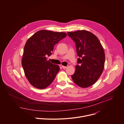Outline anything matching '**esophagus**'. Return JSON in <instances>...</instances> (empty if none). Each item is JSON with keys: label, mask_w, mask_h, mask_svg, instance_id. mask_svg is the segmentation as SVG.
<instances>
[{"label": "esophagus", "mask_w": 124, "mask_h": 124, "mask_svg": "<svg viewBox=\"0 0 124 124\" xmlns=\"http://www.w3.org/2000/svg\"><path fill=\"white\" fill-rule=\"evenodd\" d=\"M62 67L63 68V69H66L67 67H66V66H62Z\"/></svg>", "instance_id": "34e87169"}]
</instances>
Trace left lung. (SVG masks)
I'll use <instances>...</instances> for the list:
<instances>
[{
  "mask_svg": "<svg viewBox=\"0 0 124 124\" xmlns=\"http://www.w3.org/2000/svg\"><path fill=\"white\" fill-rule=\"evenodd\" d=\"M75 42L79 57L76 72L72 76L73 81L82 88L93 85L101 76L104 66L105 54L103 47L94 34L86 30L68 32Z\"/></svg>",
  "mask_w": 124,
  "mask_h": 124,
  "instance_id": "1",
  "label": "left lung"
}]
</instances>
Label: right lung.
<instances>
[{
  "instance_id": "add662e5",
  "label": "right lung",
  "mask_w": 124,
  "mask_h": 124,
  "mask_svg": "<svg viewBox=\"0 0 124 124\" xmlns=\"http://www.w3.org/2000/svg\"><path fill=\"white\" fill-rule=\"evenodd\" d=\"M66 36L65 32L41 30L26 41L22 64L26 78L34 87L45 89L54 80L60 68L46 56L52 54L54 45Z\"/></svg>"
}]
</instances>
